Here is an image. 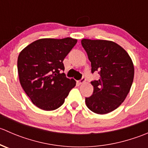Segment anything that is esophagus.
I'll use <instances>...</instances> for the list:
<instances>
[{
    "mask_svg": "<svg viewBox=\"0 0 148 148\" xmlns=\"http://www.w3.org/2000/svg\"><path fill=\"white\" fill-rule=\"evenodd\" d=\"M85 81H86V79H85V78H84V77H82V78L81 79H80L79 81L78 82V83L79 84H82L84 83V82H85Z\"/></svg>",
    "mask_w": 148,
    "mask_h": 148,
    "instance_id": "obj_1",
    "label": "esophagus"
}]
</instances>
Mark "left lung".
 Wrapping results in <instances>:
<instances>
[{
  "label": "left lung",
  "mask_w": 148,
  "mask_h": 148,
  "mask_svg": "<svg viewBox=\"0 0 148 148\" xmlns=\"http://www.w3.org/2000/svg\"><path fill=\"white\" fill-rule=\"evenodd\" d=\"M82 45L91 62L92 74L100 77L91 84L93 94L85 98L88 108L103 114L116 110L127 96L134 78V66L126 51L112 41L82 39Z\"/></svg>",
  "instance_id": "8db88e82"
}]
</instances>
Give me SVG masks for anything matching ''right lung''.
<instances>
[{"label": "right lung", "instance_id": "obj_1", "mask_svg": "<svg viewBox=\"0 0 148 148\" xmlns=\"http://www.w3.org/2000/svg\"><path fill=\"white\" fill-rule=\"evenodd\" d=\"M71 38H41L21 51L18 58L21 85L33 104L41 110L59 108L76 85L67 78L63 61L77 44Z\"/></svg>", "mask_w": 148, "mask_h": 148}]
</instances>
